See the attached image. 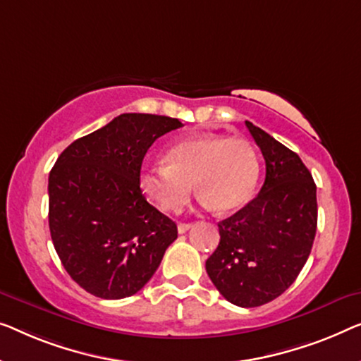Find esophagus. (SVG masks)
Returning <instances> with one entry per match:
<instances>
[{
  "instance_id": "esophagus-1",
  "label": "esophagus",
  "mask_w": 361,
  "mask_h": 361,
  "mask_svg": "<svg viewBox=\"0 0 361 361\" xmlns=\"http://www.w3.org/2000/svg\"><path fill=\"white\" fill-rule=\"evenodd\" d=\"M190 228H192L190 223H179V224H177V231H179V234L187 233Z\"/></svg>"
}]
</instances>
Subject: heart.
I'll return each mask as SVG.
<instances>
[{"label": "heart", "instance_id": "1", "mask_svg": "<svg viewBox=\"0 0 361 361\" xmlns=\"http://www.w3.org/2000/svg\"><path fill=\"white\" fill-rule=\"evenodd\" d=\"M259 179L254 146L239 137L198 133L172 145L166 164H146L138 184L161 210L177 212L190 197L195 182L198 197L219 213L239 210L249 202Z\"/></svg>", "mask_w": 361, "mask_h": 361}]
</instances>
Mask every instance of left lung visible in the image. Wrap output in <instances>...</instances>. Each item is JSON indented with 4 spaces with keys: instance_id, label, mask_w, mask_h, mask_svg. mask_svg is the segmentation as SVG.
<instances>
[{
    "instance_id": "obj_1",
    "label": "left lung",
    "mask_w": 361,
    "mask_h": 361,
    "mask_svg": "<svg viewBox=\"0 0 361 361\" xmlns=\"http://www.w3.org/2000/svg\"><path fill=\"white\" fill-rule=\"evenodd\" d=\"M265 159L259 195L218 223L219 244L207 274L229 302L262 306L296 280L317 228L316 184L300 156L245 122Z\"/></svg>"
}]
</instances>
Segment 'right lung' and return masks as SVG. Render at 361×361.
<instances>
[{"mask_svg":"<svg viewBox=\"0 0 361 361\" xmlns=\"http://www.w3.org/2000/svg\"><path fill=\"white\" fill-rule=\"evenodd\" d=\"M177 118L122 114L59 156L49 176V226L65 270L102 300L132 296L148 283L177 239L171 218L146 202L142 163Z\"/></svg>","mask_w":361,"mask_h":361,"instance_id":"1","label":"right lung"}]
</instances>
